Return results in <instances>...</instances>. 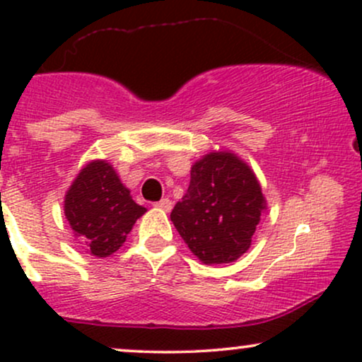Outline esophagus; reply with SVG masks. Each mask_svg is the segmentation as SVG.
Returning a JSON list of instances; mask_svg holds the SVG:
<instances>
[{
	"label": "esophagus",
	"mask_w": 362,
	"mask_h": 362,
	"mask_svg": "<svg viewBox=\"0 0 362 362\" xmlns=\"http://www.w3.org/2000/svg\"><path fill=\"white\" fill-rule=\"evenodd\" d=\"M172 204H173V202L170 201L168 197H165V199H161V201H158L155 206L160 207V209H163V211H170V209H172Z\"/></svg>",
	"instance_id": "esophagus-1"
}]
</instances>
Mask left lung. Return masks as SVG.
<instances>
[{
  "instance_id": "left-lung-1",
  "label": "left lung",
  "mask_w": 362,
  "mask_h": 362,
  "mask_svg": "<svg viewBox=\"0 0 362 362\" xmlns=\"http://www.w3.org/2000/svg\"><path fill=\"white\" fill-rule=\"evenodd\" d=\"M265 199L233 153H209L190 170V185L170 219L204 264H230L250 248Z\"/></svg>"
}]
</instances>
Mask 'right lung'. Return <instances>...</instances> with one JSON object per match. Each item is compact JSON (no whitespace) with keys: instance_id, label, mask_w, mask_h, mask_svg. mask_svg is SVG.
I'll use <instances>...</instances> for the list:
<instances>
[{"instance_id":"right-lung-1","label":"right lung","mask_w":362,"mask_h":362,"mask_svg":"<svg viewBox=\"0 0 362 362\" xmlns=\"http://www.w3.org/2000/svg\"><path fill=\"white\" fill-rule=\"evenodd\" d=\"M146 209L132 201L107 161H91L66 194L64 214L74 236L95 257H109L122 247L136 219Z\"/></svg>"}]
</instances>
